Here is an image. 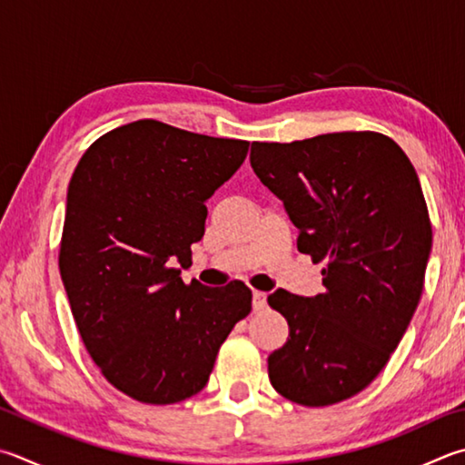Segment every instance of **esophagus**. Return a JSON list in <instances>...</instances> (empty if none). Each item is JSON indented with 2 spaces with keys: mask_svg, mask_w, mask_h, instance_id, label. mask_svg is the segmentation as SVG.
Returning a JSON list of instances; mask_svg holds the SVG:
<instances>
[{
  "mask_svg": "<svg viewBox=\"0 0 465 465\" xmlns=\"http://www.w3.org/2000/svg\"><path fill=\"white\" fill-rule=\"evenodd\" d=\"M252 307H254V311L264 309L266 307V292L254 291V294H252Z\"/></svg>",
  "mask_w": 465,
  "mask_h": 465,
  "instance_id": "obj_1",
  "label": "esophagus"
}]
</instances>
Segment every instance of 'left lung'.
<instances>
[{"label": "left lung", "mask_w": 465, "mask_h": 465, "mask_svg": "<svg viewBox=\"0 0 465 465\" xmlns=\"http://www.w3.org/2000/svg\"><path fill=\"white\" fill-rule=\"evenodd\" d=\"M250 164L282 201L299 252L325 262V292L268 297L289 321L268 378L302 407L341 402L382 372L423 292L433 232L415 166L376 132L252 142Z\"/></svg>", "instance_id": "obj_1"}]
</instances>
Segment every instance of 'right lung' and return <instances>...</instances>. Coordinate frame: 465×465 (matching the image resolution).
I'll return each mask as SVG.
<instances>
[{
	"instance_id": "obj_1",
	"label": "right lung",
	"mask_w": 465,
	"mask_h": 465,
	"mask_svg": "<svg viewBox=\"0 0 465 465\" xmlns=\"http://www.w3.org/2000/svg\"><path fill=\"white\" fill-rule=\"evenodd\" d=\"M248 146L138 120L93 142L74 168L61 278L93 361L140 402L203 391L225 337L252 311L240 281L211 289L181 278L205 233V201Z\"/></svg>"
}]
</instances>
